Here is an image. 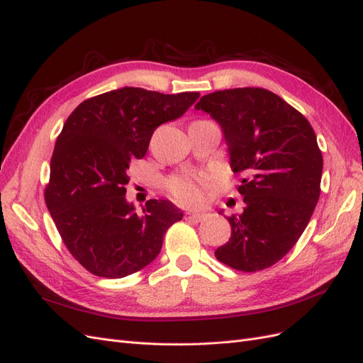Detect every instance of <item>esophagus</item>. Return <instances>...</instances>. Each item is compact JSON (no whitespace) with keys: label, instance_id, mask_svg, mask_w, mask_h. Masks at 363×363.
<instances>
[{"label":"esophagus","instance_id":"34e87169","mask_svg":"<svg viewBox=\"0 0 363 363\" xmlns=\"http://www.w3.org/2000/svg\"><path fill=\"white\" fill-rule=\"evenodd\" d=\"M206 216L203 213H194V211H189L185 213V220L186 221H191V223H199V221H202Z\"/></svg>","mask_w":363,"mask_h":363}]
</instances>
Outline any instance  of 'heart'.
<instances>
[{
    "instance_id": "obj_1",
    "label": "heart",
    "mask_w": 363,
    "mask_h": 363,
    "mask_svg": "<svg viewBox=\"0 0 363 363\" xmlns=\"http://www.w3.org/2000/svg\"><path fill=\"white\" fill-rule=\"evenodd\" d=\"M211 182L205 173L184 174L167 182L169 193L184 205H199L203 201V189Z\"/></svg>"
}]
</instances>
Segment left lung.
<instances>
[{
    "instance_id": "8db88e82",
    "label": "left lung",
    "mask_w": 363,
    "mask_h": 363,
    "mask_svg": "<svg viewBox=\"0 0 363 363\" xmlns=\"http://www.w3.org/2000/svg\"><path fill=\"white\" fill-rule=\"evenodd\" d=\"M196 110L218 122L230 167L242 174V213L228 217L229 241L216 258L253 273L274 265L294 247L320 199L323 155L309 121L276 93L228 89L201 98Z\"/></svg>"
}]
</instances>
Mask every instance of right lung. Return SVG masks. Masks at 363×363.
Instances as JSON below:
<instances>
[{
	"instance_id": "right-lung-1",
	"label": "right lung",
	"mask_w": 363,
	"mask_h": 363,
	"mask_svg": "<svg viewBox=\"0 0 363 363\" xmlns=\"http://www.w3.org/2000/svg\"><path fill=\"white\" fill-rule=\"evenodd\" d=\"M199 96L122 87L81 102L65 122L45 202L67 250L91 274L121 279L142 270L182 218L179 208L161 199L137 213L125 199L126 170L146 155L157 128L181 118Z\"/></svg>"
}]
</instances>
